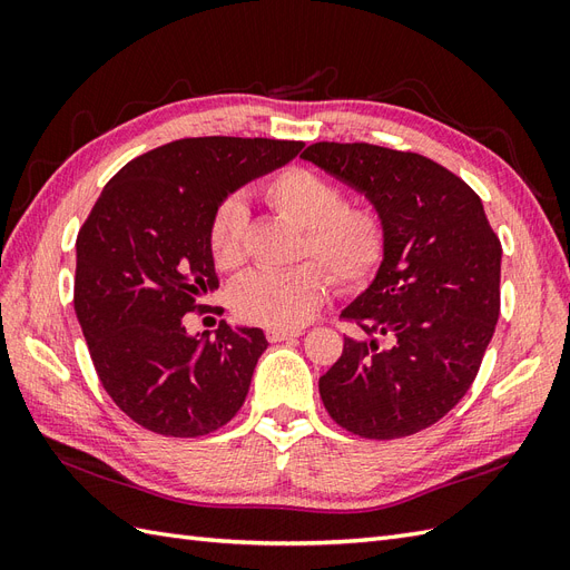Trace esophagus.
I'll list each match as a JSON object with an SVG mask.
<instances>
[{
	"label": "esophagus",
	"mask_w": 570,
	"mask_h": 570,
	"mask_svg": "<svg viewBox=\"0 0 570 570\" xmlns=\"http://www.w3.org/2000/svg\"><path fill=\"white\" fill-rule=\"evenodd\" d=\"M299 335H302V331H287V327H268L266 331L268 342H285V340L299 337Z\"/></svg>",
	"instance_id": "obj_1"
}]
</instances>
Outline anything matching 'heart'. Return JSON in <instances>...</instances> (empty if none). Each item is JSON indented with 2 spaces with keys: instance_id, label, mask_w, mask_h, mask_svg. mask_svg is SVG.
I'll list each match as a JSON object with an SVG mask.
<instances>
[{
  "instance_id": "obj_1",
  "label": "heart",
  "mask_w": 570,
  "mask_h": 570,
  "mask_svg": "<svg viewBox=\"0 0 570 570\" xmlns=\"http://www.w3.org/2000/svg\"><path fill=\"white\" fill-rule=\"evenodd\" d=\"M264 199L281 218L302 228L299 256L318 258L289 271H258L237 283L235 312L268 327H297L331 295L333 278L344 287L366 285L387 252V223L371 204H347L337 183L312 168L289 166L264 187ZM212 254L218 268L235 271L247 258V209L239 199L218 206L212 223Z\"/></svg>"
}]
</instances>
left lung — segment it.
Masks as SVG:
<instances>
[{
	"instance_id": "8db88e82",
	"label": "left lung",
	"mask_w": 570,
	"mask_h": 570,
	"mask_svg": "<svg viewBox=\"0 0 570 570\" xmlns=\"http://www.w3.org/2000/svg\"><path fill=\"white\" fill-rule=\"evenodd\" d=\"M302 159L364 193L387 223L375 281L342 312L361 335L344 337L321 400L354 435L419 433L475 381L499 318L502 245L473 189L421 154L316 142Z\"/></svg>"
}]
</instances>
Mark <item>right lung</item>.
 I'll list each match as a JSON object with an SVG mask.
<instances>
[{
	"label": "right lung",
	"mask_w": 570,
	"mask_h": 570,
	"mask_svg": "<svg viewBox=\"0 0 570 570\" xmlns=\"http://www.w3.org/2000/svg\"><path fill=\"white\" fill-rule=\"evenodd\" d=\"M304 142L185 137L128 161L76 239L73 306L116 406L151 433L199 438L245 404L262 327L189 335L183 316L218 287L212 223L237 187L285 166Z\"/></svg>",
	"instance_id": "1"
}]
</instances>
